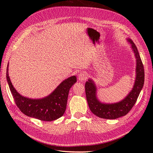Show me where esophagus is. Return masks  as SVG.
<instances>
[{"label": "esophagus", "instance_id": "34e87169", "mask_svg": "<svg viewBox=\"0 0 153 153\" xmlns=\"http://www.w3.org/2000/svg\"><path fill=\"white\" fill-rule=\"evenodd\" d=\"M87 78H88V74L86 72H82L78 76V79L81 81L86 80Z\"/></svg>", "mask_w": 153, "mask_h": 153}]
</instances>
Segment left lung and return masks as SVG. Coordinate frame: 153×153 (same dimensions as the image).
Here are the masks:
<instances>
[{
  "label": "left lung",
  "mask_w": 153,
  "mask_h": 153,
  "mask_svg": "<svg viewBox=\"0 0 153 153\" xmlns=\"http://www.w3.org/2000/svg\"><path fill=\"white\" fill-rule=\"evenodd\" d=\"M128 41L131 44V48L137 58L136 79L132 90L125 98L120 102L112 104L102 103L98 100L96 97L97 89L93 81L89 79L85 84L86 100L90 109L93 114L103 119L114 120L127 114L135 105L144 86V65L135 44L130 39H128Z\"/></svg>",
  "instance_id": "1"
}]
</instances>
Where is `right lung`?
Wrapping results in <instances>:
<instances>
[{"instance_id":"1","label":"right lung","mask_w":153,"mask_h":153,"mask_svg":"<svg viewBox=\"0 0 153 153\" xmlns=\"http://www.w3.org/2000/svg\"><path fill=\"white\" fill-rule=\"evenodd\" d=\"M6 78L16 105L24 114L39 120L51 121L62 117L65 111L68 92L77 81L75 76L68 77L60 84L52 93L42 99H30L22 96L14 89L8 74Z\"/></svg>"}]
</instances>
